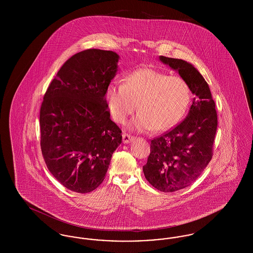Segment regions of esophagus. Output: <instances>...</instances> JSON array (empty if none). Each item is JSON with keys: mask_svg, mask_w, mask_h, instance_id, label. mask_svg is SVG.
Instances as JSON below:
<instances>
[{"mask_svg": "<svg viewBox=\"0 0 253 253\" xmlns=\"http://www.w3.org/2000/svg\"><path fill=\"white\" fill-rule=\"evenodd\" d=\"M132 139H133V137H132V135L128 134V133H123V134H122V141H123L124 144L130 143Z\"/></svg>", "mask_w": 253, "mask_h": 253, "instance_id": "1", "label": "esophagus"}]
</instances>
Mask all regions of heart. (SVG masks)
Segmentation results:
<instances>
[{"label":"heart","mask_w":253,"mask_h":253,"mask_svg":"<svg viewBox=\"0 0 253 253\" xmlns=\"http://www.w3.org/2000/svg\"><path fill=\"white\" fill-rule=\"evenodd\" d=\"M190 99V88L182 78L147 67L126 75L122 84H110L105 92L109 111L119 123L127 121L137 105L139 113L131 128L139 132L167 131L180 121Z\"/></svg>","instance_id":"b5f03b06"}]
</instances>
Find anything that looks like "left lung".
<instances>
[{
	"mask_svg": "<svg viewBox=\"0 0 253 253\" xmlns=\"http://www.w3.org/2000/svg\"><path fill=\"white\" fill-rule=\"evenodd\" d=\"M159 60L178 72L194 95L185 120L151 141V153L143 166L145 177L152 186L172 193L190 186L211 161L217 113L209 85L192 63L164 56Z\"/></svg>",
	"mask_w": 253,
	"mask_h": 253,
	"instance_id": "1",
	"label": "left lung"
}]
</instances>
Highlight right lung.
Segmentation results:
<instances>
[{"instance_id": "add662e5", "label": "right lung", "mask_w": 253, "mask_h": 253, "mask_svg": "<svg viewBox=\"0 0 253 253\" xmlns=\"http://www.w3.org/2000/svg\"><path fill=\"white\" fill-rule=\"evenodd\" d=\"M120 56L87 49L61 66L40 112L41 148L52 175L76 193L96 189L122 140L111 121L105 92L118 72Z\"/></svg>"}]
</instances>
